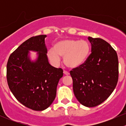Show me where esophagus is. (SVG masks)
<instances>
[{
    "label": "esophagus",
    "instance_id": "esophagus-1",
    "mask_svg": "<svg viewBox=\"0 0 126 126\" xmlns=\"http://www.w3.org/2000/svg\"><path fill=\"white\" fill-rule=\"evenodd\" d=\"M63 73H64V75H66V76H68V75L69 74V72H67V71H65V70L63 71Z\"/></svg>",
    "mask_w": 126,
    "mask_h": 126
}]
</instances>
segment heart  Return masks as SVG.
<instances>
[{
  "instance_id": "1",
  "label": "heart",
  "mask_w": 126,
  "mask_h": 126,
  "mask_svg": "<svg viewBox=\"0 0 126 126\" xmlns=\"http://www.w3.org/2000/svg\"><path fill=\"white\" fill-rule=\"evenodd\" d=\"M91 50L87 41L74 39H65L58 41L54 45V49L47 52L48 58L52 63H58L60 57H63L64 63L69 68L81 66L87 60Z\"/></svg>"
}]
</instances>
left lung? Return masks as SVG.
Masks as SVG:
<instances>
[{
  "instance_id": "8db88e82",
  "label": "left lung",
  "mask_w": 126,
  "mask_h": 126,
  "mask_svg": "<svg viewBox=\"0 0 126 126\" xmlns=\"http://www.w3.org/2000/svg\"><path fill=\"white\" fill-rule=\"evenodd\" d=\"M91 53L85 63L70 71L78 101L88 107L99 105L110 96L118 80L116 51L101 38L88 36Z\"/></svg>"
}]
</instances>
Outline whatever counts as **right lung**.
<instances>
[{
    "instance_id": "right-lung-1",
    "label": "right lung",
    "mask_w": 126,
    "mask_h": 126,
    "mask_svg": "<svg viewBox=\"0 0 126 126\" xmlns=\"http://www.w3.org/2000/svg\"><path fill=\"white\" fill-rule=\"evenodd\" d=\"M46 35L30 38L21 44L8 58L7 79L9 88L24 106L36 111L49 107L55 99L63 69L50 65L47 56ZM29 51L37 52L32 61Z\"/></svg>"
}]
</instances>
